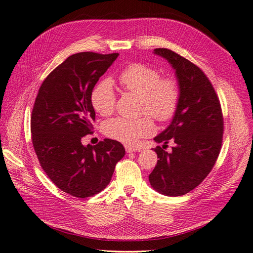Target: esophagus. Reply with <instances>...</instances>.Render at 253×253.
Instances as JSON below:
<instances>
[{
  "instance_id": "1",
  "label": "esophagus",
  "mask_w": 253,
  "mask_h": 253,
  "mask_svg": "<svg viewBox=\"0 0 253 253\" xmlns=\"http://www.w3.org/2000/svg\"><path fill=\"white\" fill-rule=\"evenodd\" d=\"M126 151L127 153H133V152H140L141 150L139 148L132 147V145H126Z\"/></svg>"
}]
</instances>
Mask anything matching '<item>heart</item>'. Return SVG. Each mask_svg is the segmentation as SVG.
<instances>
[{"label":"heart","mask_w":253,"mask_h":253,"mask_svg":"<svg viewBox=\"0 0 253 253\" xmlns=\"http://www.w3.org/2000/svg\"><path fill=\"white\" fill-rule=\"evenodd\" d=\"M118 80L125 90L140 96V113L147 115L138 119L116 117L105 121L103 132L109 138L133 144L154 133L155 125L151 116L160 122H166L177 113L181 89L174 76H162L154 66L134 62L122 70ZM90 103L101 116L113 113L116 94L110 80L103 79L96 84L90 93Z\"/></svg>","instance_id":"1"}]
</instances>
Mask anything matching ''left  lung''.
<instances>
[{
  "instance_id": "8db88e82",
  "label": "left lung",
  "mask_w": 253,
  "mask_h": 253,
  "mask_svg": "<svg viewBox=\"0 0 253 253\" xmlns=\"http://www.w3.org/2000/svg\"><path fill=\"white\" fill-rule=\"evenodd\" d=\"M175 70L181 98L177 113L154 140H170L176 145L171 153L156 147L157 164L149 175L151 186L167 196L185 195L208 176L219 155L224 118L219 99L208 77L188 59L168 48H155Z\"/></svg>"
}]
</instances>
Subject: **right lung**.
<instances>
[{"label":"right lung","instance_id":"1","mask_svg":"<svg viewBox=\"0 0 253 253\" xmlns=\"http://www.w3.org/2000/svg\"><path fill=\"white\" fill-rule=\"evenodd\" d=\"M117 57L90 51L70 56L45 78L34 104L30 132L38 160L48 178L75 197L101 192L126 154L116 140L81 143L96 117L91 90Z\"/></svg>","mask_w":253,"mask_h":253}]
</instances>
